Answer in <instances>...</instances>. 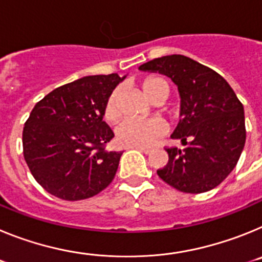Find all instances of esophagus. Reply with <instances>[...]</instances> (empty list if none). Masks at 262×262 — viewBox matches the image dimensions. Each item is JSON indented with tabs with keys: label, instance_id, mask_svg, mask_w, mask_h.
<instances>
[{
	"label": "esophagus",
	"instance_id": "obj_1",
	"mask_svg": "<svg viewBox=\"0 0 262 262\" xmlns=\"http://www.w3.org/2000/svg\"><path fill=\"white\" fill-rule=\"evenodd\" d=\"M135 149H138V151L143 152V154H151L152 152V148H144V147H134Z\"/></svg>",
	"mask_w": 262,
	"mask_h": 262
}]
</instances>
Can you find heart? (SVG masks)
<instances>
[{"instance_id": "obj_1", "label": "heart", "mask_w": 262, "mask_h": 262, "mask_svg": "<svg viewBox=\"0 0 262 262\" xmlns=\"http://www.w3.org/2000/svg\"><path fill=\"white\" fill-rule=\"evenodd\" d=\"M143 93L154 101L159 96L168 97V81L160 76H148L142 81ZM119 89H114L108 94L103 106V119L113 123L119 118ZM165 133V126L160 119H136L127 118L115 129V140L123 147H149Z\"/></svg>"}]
</instances>
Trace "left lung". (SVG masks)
I'll return each instance as SVG.
<instances>
[{
  "mask_svg": "<svg viewBox=\"0 0 262 262\" xmlns=\"http://www.w3.org/2000/svg\"><path fill=\"white\" fill-rule=\"evenodd\" d=\"M173 80L181 96V119L172 134L184 148L165 147L168 164L157 174L182 193L200 194L222 184L245 144L244 107L230 84L201 62L182 56L157 57L140 66Z\"/></svg>",
  "mask_w": 262,
  "mask_h": 262,
  "instance_id": "left-lung-1",
  "label": "left lung"
}]
</instances>
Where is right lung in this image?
<instances>
[{
    "instance_id": "add662e5",
    "label": "right lung",
    "mask_w": 262,
    "mask_h": 262,
    "mask_svg": "<svg viewBox=\"0 0 262 262\" xmlns=\"http://www.w3.org/2000/svg\"><path fill=\"white\" fill-rule=\"evenodd\" d=\"M123 78L86 76L56 88L23 127V156L39 185L66 201L86 200L111 184L123 152L106 151L114 133L102 120L108 94Z\"/></svg>"
}]
</instances>
